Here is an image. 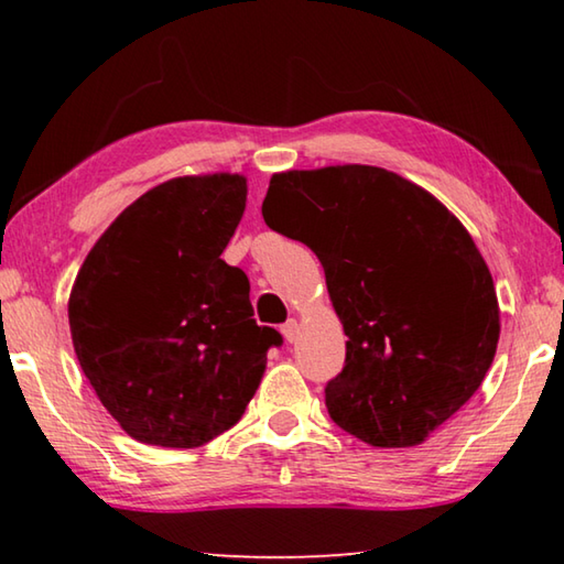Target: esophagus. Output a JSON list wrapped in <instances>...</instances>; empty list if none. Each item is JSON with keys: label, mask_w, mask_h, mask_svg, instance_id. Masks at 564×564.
Wrapping results in <instances>:
<instances>
[{"label": "esophagus", "mask_w": 564, "mask_h": 564, "mask_svg": "<svg viewBox=\"0 0 564 564\" xmlns=\"http://www.w3.org/2000/svg\"><path fill=\"white\" fill-rule=\"evenodd\" d=\"M281 333H283V338H285V340L293 343L295 338H299V321H295V318H289V321H285L283 326H281Z\"/></svg>", "instance_id": "1"}]
</instances>
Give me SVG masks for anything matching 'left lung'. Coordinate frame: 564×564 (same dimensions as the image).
Masks as SVG:
<instances>
[{
    "instance_id": "obj_1",
    "label": "left lung",
    "mask_w": 564,
    "mask_h": 564,
    "mask_svg": "<svg viewBox=\"0 0 564 564\" xmlns=\"http://www.w3.org/2000/svg\"><path fill=\"white\" fill-rule=\"evenodd\" d=\"M263 221L318 256L346 330L333 423L373 447L427 441L480 388L500 305L473 236L431 191L362 164L273 174Z\"/></svg>"
}]
</instances>
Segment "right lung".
<instances>
[{"mask_svg": "<svg viewBox=\"0 0 564 564\" xmlns=\"http://www.w3.org/2000/svg\"><path fill=\"white\" fill-rule=\"evenodd\" d=\"M246 176H178L113 218L69 295L72 343L133 441L198 447L241 420L281 333L253 321L246 273L221 253Z\"/></svg>", "mask_w": 564, "mask_h": 564, "instance_id": "right-lung-1", "label": "right lung"}]
</instances>
